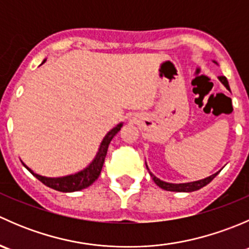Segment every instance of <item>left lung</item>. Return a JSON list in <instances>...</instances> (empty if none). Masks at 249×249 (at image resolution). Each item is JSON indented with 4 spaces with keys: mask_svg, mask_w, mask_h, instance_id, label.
<instances>
[{
    "mask_svg": "<svg viewBox=\"0 0 249 249\" xmlns=\"http://www.w3.org/2000/svg\"><path fill=\"white\" fill-rule=\"evenodd\" d=\"M219 80L223 83V84H224V87L227 88L228 90H230L229 83H228L227 78H225L224 76H220L219 77ZM145 165H147V164H145ZM147 169H148V166H147ZM149 173H150V177H152L153 180H154V182H155V184H157L158 187L161 188V189L169 190V192H184V193H189V192H195V190L201 189L202 187L207 185L208 183H210L211 180H212L213 178H214L215 176H217L219 172L214 173V175L210 176V177L205 178V179H200V180H196V182H190V183H180V184H173V183L164 182V180H160L159 178L155 177V176L153 175L152 172H149Z\"/></svg>",
    "mask_w": 249,
    "mask_h": 249,
    "instance_id": "1",
    "label": "left lung"
}]
</instances>
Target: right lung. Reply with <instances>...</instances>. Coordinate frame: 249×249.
Returning a JSON list of instances; mask_svg holds the SVG:
<instances>
[{"label":"right lung","mask_w":249,"mask_h":249,"mask_svg":"<svg viewBox=\"0 0 249 249\" xmlns=\"http://www.w3.org/2000/svg\"><path fill=\"white\" fill-rule=\"evenodd\" d=\"M46 60H44L42 64H44ZM123 126V124H118L117 126L113 127L108 134L105 136L104 141L101 142V145L99 148V152H97L96 157L92 160L91 164L84 169L83 171L74 173V175L66 176V177H59V178H49V177H43V176H39L37 173H35L32 170H30L26 165L24 164V166L29 170L35 177L38 180H41L44 185L52 188V189L57 190V192L62 193H71V192H78V190H82L88 188L89 185H91L95 180L99 178L100 173H101L102 166H104L105 158H106L107 149H108V145L112 141L113 137L118 134V131L120 130V127Z\"/></svg>","instance_id":"right-lung-1"}]
</instances>
